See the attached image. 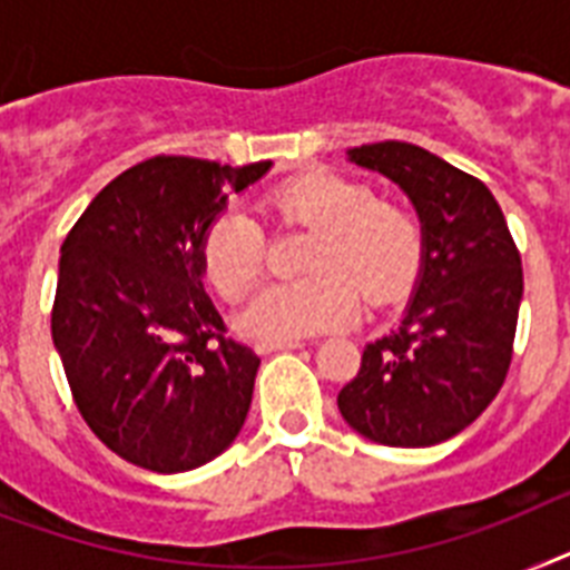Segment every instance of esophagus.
I'll use <instances>...</instances> for the list:
<instances>
[{
  "label": "esophagus",
  "instance_id": "esophagus-1",
  "mask_svg": "<svg viewBox=\"0 0 570 570\" xmlns=\"http://www.w3.org/2000/svg\"><path fill=\"white\" fill-rule=\"evenodd\" d=\"M303 346V341H258L256 350L262 352V355H271V352H282V350H299Z\"/></svg>",
  "mask_w": 570,
  "mask_h": 570
}]
</instances>
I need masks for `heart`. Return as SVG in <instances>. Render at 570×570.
I'll return each instance as SVG.
<instances>
[{"label":"heart","instance_id":"b5f03b06","mask_svg":"<svg viewBox=\"0 0 570 570\" xmlns=\"http://www.w3.org/2000/svg\"><path fill=\"white\" fill-rule=\"evenodd\" d=\"M258 212L274 227L312 229L308 276L265 285L244 305L242 328L265 341H291L358 317L361 297L381 308L402 299L422 265V227L404 206L379 200L370 183L308 171L276 183ZM265 265V229L238 209L220 212L200 238V267L224 299L250 291Z\"/></svg>","mask_w":570,"mask_h":570}]
</instances>
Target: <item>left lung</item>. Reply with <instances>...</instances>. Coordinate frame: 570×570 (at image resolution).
I'll return each mask as SVG.
<instances>
[{"instance_id": "1", "label": "left lung", "mask_w": 570, "mask_h": 570, "mask_svg": "<svg viewBox=\"0 0 570 570\" xmlns=\"http://www.w3.org/2000/svg\"><path fill=\"white\" fill-rule=\"evenodd\" d=\"M350 159L411 197L422 271L399 328L366 343L337 407L379 445L445 443L487 411L507 379L524 291L519 247L492 191L431 150L390 139L352 148Z\"/></svg>"}]
</instances>
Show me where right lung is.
Returning a JSON list of instances; mask_svg holds the SVG:
<instances>
[{
	"label": "right lung",
	"mask_w": 570,
	"mask_h": 570,
	"mask_svg": "<svg viewBox=\"0 0 570 570\" xmlns=\"http://www.w3.org/2000/svg\"><path fill=\"white\" fill-rule=\"evenodd\" d=\"M271 166L145 159L66 235L51 337L83 422L127 463L189 472L229 449L247 420L262 358L224 335L200 238L227 197Z\"/></svg>",
	"instance_id": "add662e5"
}]
</instances>
